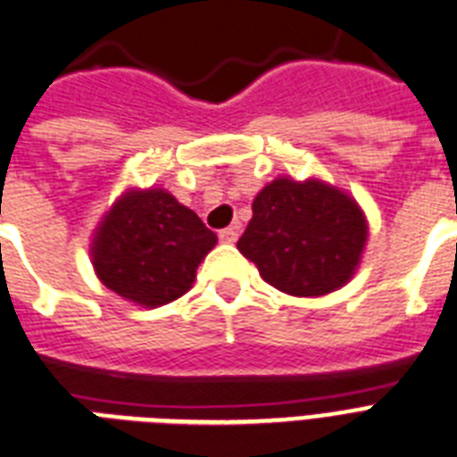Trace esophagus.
<instances>
[{"label":"esophagus","mask_w":457,"mask_h":457,"mask_svg":"<svg viewBox=\"0 0 457 457\" xmlns=\"http://www.w3.org/2000/svg\"><path fill=\"white\" fill-rule=\"evenodd\" d=\"M218 239L222 241V244H235L237 239H239V225H232V228H225L218 232Z\"/></svg>","instance_id":"obj_1"}]
</instances>
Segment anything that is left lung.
Wrapping results in <instances>:
<instances>
[{"instance_id":"left-lung-1","label":"left lung","mask_w":457,"mask_h":457,"mask_svg":"<svg viewBox=\"0 0 457 457\" xmlns=\"http://www.w3.org/2000/svg\"><path fill=\"white\" fill-rule=\"evenodd\" d=\"M369 237L359 204L324 180L277 178L253 199L237 248L270 287L312 298L345 287Z\"/></svg>"}]
</instances>
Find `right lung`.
<instances>
[{"mask_svg": "<svg viewBox=\"0 0 457 457\" xmlns=\"http://www.w3.org/2000/svg\"><path fill=\"white\" fill-rule=\"evenodd\" d=\"M216 241L202 218L166 190H129L96 229L91 258L110 291L157 307L190 291Z\"/></svg>", "mask_w": 457, "mask_h": 457, "instance_id": "right-lung-1", "label": "right lung"}]
</instances>
